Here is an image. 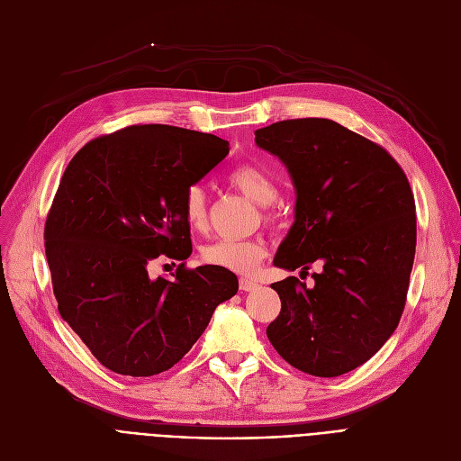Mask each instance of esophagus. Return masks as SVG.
<instances>
[{"mask_svg":"<svg viewBox=\"0 0 461 461\" xmlns=\"http://www.w3.org/2000/svg\"><path fill=\"white\" fill-rule=\"evenodd\" d=\"M239 285H240V289H243V292H252V289L258 287V282H254L250 278H240Z\"/></svg>","mask_w":461,"mask_h":461,"instance_id":"1","label":"esophagus"}]
</instances>
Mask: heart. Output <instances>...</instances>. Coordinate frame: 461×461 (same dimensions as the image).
I'll return each instance as SVG.
<instances>
[{
  "label": "heart",
  "instance_id": "obj_1",
  "mask_svg": "<svg viewBox=\"0 0 461 461\" xmlns=\"http://www.w3.org/2000/svg\"><path fill=\"white\" fill-rule=\"evenodd\" d=\"M228 183L245 194L254 203L271 205L278 196V185L271 172L263 166L245 162L235 166L228 174ZM183 212L190 228L202 230L207 222L205 190L200 185L186 188L183 198ZM267 247L261 239H218L202 249V259L214 267H222L239 275H250L263 259Z\"/></svg>",
  "mask_w": 461,
  "mask_h": 461
}]
</instances>
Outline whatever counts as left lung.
Returning <instances> with one entry per match:
<instances>
[{
    "instance_id": "left-lung-1",
    "label": "left lung",
    "mask_w": 461,
    "mask_h": 461,
    "mask_svg": "<svg viewBox=\"0 0 461 461\" xmlns=\"http://www.w3.org/2000/svg\"><path fill=\"white\" fill-rule=\"evenodd\" d=\"M254 134L295 188V221L275 267L323 265L312 287L295 276L271 284L282 310L267 338L304 374H348L400 323L417 245L413 192L389 153L336 121L289 119Z\"/></svg>"
}]
</instances>
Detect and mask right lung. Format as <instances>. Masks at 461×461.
<instances>
[{
	"label": "right lung",
	"instance_id": "1",
	"mask_svg": "<svg viewBox=\"0 0 461 461\" xmlns=\"http://www.w3.org/2000/svg\"><path fill=\"white\" fill-rule=\"evenodd\" d=\"M230 153L228 141L169 125H134L72 157L44 226L61 318L108 370L149 377L190 351L237 276L214 265L151 278L160 254L186 259L188 186Z\"/></svg>",
	"mask_w": 461,
	"mask_h": 461
}]
</instances>
